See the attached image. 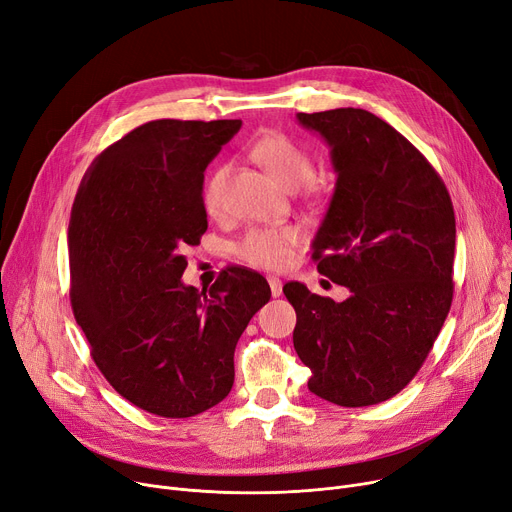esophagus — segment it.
I'll return each instance as SVG.
<instances>
[{
    "label": "esophagus",
    "instance_id": "obj_1",
    "mask_svg": "<svg viewBox=\"0 0 512 512\" xmlns=\"http://www.w3.org/2000/svg\"><path fill=\"white\" fill-rule=\"evenodd\" d=\"M268 285H270V295L279 297L283 293V283L277 277H268Z\"/></svg>",
    "mask_w": 512,
    "mask_h": 512
}]
</instances>
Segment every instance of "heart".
<instances>
[{"instance_id": "obj_1", "label": "heart", "mask_w": 512, "mask_h": 512, "mask_svg": "<svg viewBox=\"0 0 512 512\" xmlns=\"http://www.w3.org/2000/svg\"><path fill=\"white\" fill-rule=\"evenodd\" d=\"M252 157L287 190L302 186L312 175V157L308 155V150L283 132H264L262 136H258L252 144ZM227 177L229 165H217L208 173L202 188V202L206 213H223ZM297 242L299 233L293 227L250 229L235 244L233 252L239 260L252 266L277 270L289 264Z\"/></svg>"}]
</instances>
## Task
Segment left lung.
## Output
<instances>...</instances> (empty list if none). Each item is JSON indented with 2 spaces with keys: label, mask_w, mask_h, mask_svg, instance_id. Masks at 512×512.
<instances>
[{
  "label": "left lung",
  "mask_w": 512,
  "mask_h": 512,
  "mask_svg": "<svg viewBox=\"0 0 512 512\" xmlns=\"http://www.w3.org/2000/svg\"><path fill=\"white\" fill-rule=\"evenodd\" d=\"M330 146L335 194L314 237L318 273L345 302L283 287L308 388L341 407L382 403L426 362L453 302L455 210L428 159L366 109L297 113Z\"/></svg>",
  "instance_id": "8db88e82"
}]
</instances>
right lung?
Instances as JSON below:
<instances>
[{
    "label": "right lung",
    "mask_w": 512,
    "mask_h": 512,
    "mask_svg": "<svg viewBox=\"0 0 512 512\" xmlns=\"http://www.w3.org/2000/svg\"><path fill=\"white\" fill-rule=\"evenodd\" d=\"M239 119H155L107 146L74 198L70 299L97 368L132 405L192 417L233 386L235 345L270 299L256 270L182 283L186 250L206 231L204 169Z\"/></svg>",
    "instance_id": "add662e5"
}]
</instances>
